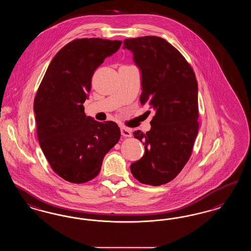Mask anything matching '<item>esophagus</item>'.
Segmentation results:
<instances>
[{"mask_svg": "<svg viewBox=\"0 0 251 251\" xmlns=\"http://www.w3.org/2000/svg\"><path fill=\"white\" fill-rule=\"evenodd\" d=\"M121 135L123 137H130L131 136V130L126 127H122L121 129Z\"/></svg>", "mask_w": 251, "mask_h": 251, "instance_id": "esophagus-1", "label": "esophagus"}]
</instances>
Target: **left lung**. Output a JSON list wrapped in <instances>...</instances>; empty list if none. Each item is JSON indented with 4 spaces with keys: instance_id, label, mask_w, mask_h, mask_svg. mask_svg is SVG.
Wrapping results in <instances>:
<instances>
[{
    "instance_id": "8db88e82",
    "label": "left lung",
    "mask_w": 251,
    "mask_h": 251,
    "mask_svg": "<svg viewBox=\"0 0 251 251\" xmlns=\"http://www.w3.org/2000/svg\"><path fill=\"white\" fill-rule=\"evenodd\" d=\"M123 44L141 69V104L155 110L150 131H133L144 143L145 154L131 163L130 172L143 184L161 186L191 158L199 130L198 84L191 64L163 38H128Z\"/></svg>"
}]
</instances>
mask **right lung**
I'll list each match as a JSON object with an SVG mask.
<instances>
[{
  "instance_id": "add662e5",
  "label": "right lung",
  "mask_w": 251,
  "mask_h": 251,
  "mask_svg": "<svg viewBox=\"0 0 251 251\" xmlns=\"http://www.w3.org/2000/svg\"><path fill=\"white\" fill-rule=\"evenodd\" d=\"M121 41H71L51 60L36 92L33 110L41 149L52 170L64 180L86 183L100 173L105 154L121 139L113 121L86 117L83 103L91 78Z\"/></svg>"
}]
</instances>
